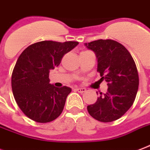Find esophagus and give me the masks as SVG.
I'll list each match as a JSON object with an SVG mask.
<instances>
[{
  "mask_svg": "<svg viewBox=\"0 0 150 150\" xmlns=\"http://www.w3.org/2000/svg\"><path fill=\"white\" fill-rule=\"evenodd\" d=\"M75 90H76V91H78V92H79V93H84V92H86V89L85 88H79V87H77V88H75Z\"/></svg>",
  "mask_w": 150,
  "mask_h": 150,
  "instance_id": "1",
  "label": "esophagus"
}]
</instances>
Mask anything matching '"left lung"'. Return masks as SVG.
Masks as SVG:
<instances>
[{
    "instance_id": "left-lung-1",
    "label": "left lung",
    "mask_w": 150,
    "mask_h": 150,
    "mask_svg": "<svg viewBox=\"0 0 150 150\" xmlns=\"http://www.w3.org/2000/svg\"><path fill=\"white\" fill-rule=\"evenodd\" d=\"M84 45L96 54L100 80H105L108 86L107 93H100L97 101L87 106L88 112L103 123L116 120L131 108L138 92L139 79L134 60L128 50L114 40Z\"/></svg>"
}]
</instances>
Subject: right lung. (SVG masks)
Returning <instances> with one entry per match:
<instances>
[{
  "label": "right lung",
  "mask_w": 150,
  "mask_h": 150,
  "mask_svg": "<svg viewBox=\"0 0 150 150\" xmlns=\"http://www.w3.org/2000/svg\"><path fill=\"white\" fill-rule=\"evenodd\" d=\"M78 42L42 41L29 45L18 58L11 75V89L22 112L38 123H49L60 116L71 89L50 83V70Z\"/></svg>",
  "instance_id": "right-lung-1"
}]
</instances>
